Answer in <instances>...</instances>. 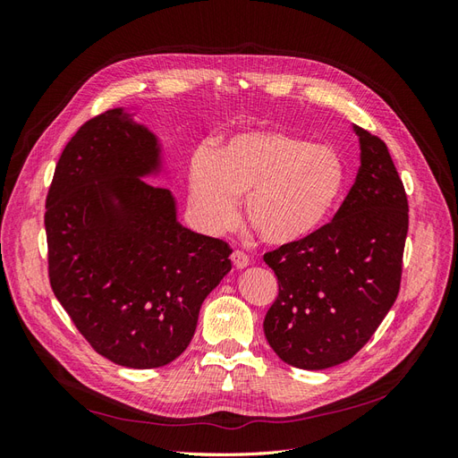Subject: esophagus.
<instances>
[{
	"label": "esophagus",
	"instance_id": "34e87169",
	"mask_svg": "<svg viewBox=\"0 0 458 458\" xmlns=\"http://www.w3.org/2000/svg\"><path fill=\"white\" fill-rule=\"evenodd\" d=\"M231 259H233V266L237 267V269H244V267L250 266V258H248V256H246L244 252H241V250H234L233 256H231Z\"/></svg>",
	"mask_w": 458,
	"mask_h": 458
}]
</instances>
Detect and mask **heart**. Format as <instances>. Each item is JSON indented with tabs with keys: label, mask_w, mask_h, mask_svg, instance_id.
Wrapping results in <instances>:
<instances>
[{
	"label": "heart",
	"mask_w": 458,
	"mask_h": 458,
	"mask_svg": "<svg viewBox=\"0 0 458 458\" xmlns=\"http://www.w3.org/2000/svg\"><path fill=\"white\" fill-rule=\"evenodd\" d=\"M187 185L191 214L206 233L237 224L244 195V217L259 239L290 246L310 239L335 212L345 162L332 145L283 128H250L192 152Z\"/></svg>",
	"instance_id": "heart-1"
}]
</instances>
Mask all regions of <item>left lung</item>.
Listing matches in <instances>:
<instances>
[{
    "label": "left lung",
    "instance_id": "8db88e82",
    "mask_svg": "<svg viewBox=\"0 0 458 458\" xmlns=\"http://www.w3.org/2000/svg\"><path fill=\"white\" fill-rule=\"evenodd\" d=\"M353 131L361 165L335 219L263 256L279 279L263 332L284 363L306 370L352 359L399 293L407 195L386 143L355 123Z\"/></svg>",
    "mask_w": 458,
    "mask_h": 458
}]
</instances>
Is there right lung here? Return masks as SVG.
Returning <instances> with one entry per match:
<instances>
[{"label":"right lung","instance_id":"right-lung-1","mask_svg":"<svg viewBox=\"0 0 458 458\" xmlns=\"http://www.w3.org/2000/svg\"><path fill=\"white\" fill-rule=\"evenodd\" d=\"M137 106L110 108L64 147L47 195L49 281L91 348L128 369L182 355L231 271L227 242L179 224L162 143Z\"/></svg>","mask_w":458,"mask_h":458}]
</instances>
